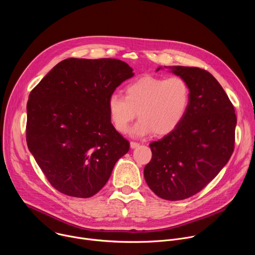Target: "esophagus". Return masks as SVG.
I'll return each instance as SVG.
<instances>
[{"label":"esophagus","instance_id":"obj_1","mask_svg":"<svg viewBox=\"0 0 255 255\" xmlns=\"http://www.w3.org/2000/svg\"><path fill=\"white\" fill-rule=\"evenodd\" d=\"M139 143L138 142H135V141H131L130 142V146H131V148H136V147H138L139 146Z\"/></svg>","mask_w":255,"mask_h":255}]
</instances>
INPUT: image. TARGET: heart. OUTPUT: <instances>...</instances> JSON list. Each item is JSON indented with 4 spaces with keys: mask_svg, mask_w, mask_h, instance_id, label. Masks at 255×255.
<instances>
[{
    "mask_svg": "<svg viewBox=\"0 0 255 255\" xmlns=\"http://www.w3.org/2000/svg\"><path fill=\"white\" fill-rule=\"evenodd\" d=\"M191 102L189 84L179 76H144L125 88V97L112 94L108 99L107 110L113 127L126 133L137 117L133 128L135 135L153 133L169 134L185 119Z\"/></svg>",
    "mask_w": 255,
    "mask_h": 255,
    "instance_id": "1",
    "label": "heart"
}]
</instances>
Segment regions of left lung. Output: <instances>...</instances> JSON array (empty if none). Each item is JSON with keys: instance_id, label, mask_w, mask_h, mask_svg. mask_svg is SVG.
I'll list each match as a JSON object with an SVG mask.
<instances>
[{"instance_id": "obj_1", "label": "left lung", "mask_w": 255, "mask_h": 255, "mask_svg": "<svg viewBox=\"0 0 255 255\" xmlns=\"http://www.w3.org/2000/svg\"><path fill=\"white\" fill-rule=\"evenodd\" d=\"M169 68L189 84L191 102L179 126L149 144L152 158L144 177L159 198L180 201L202 191L226 165L234 151L237 118L227 94L209 71Z\"/></svg>"}]
</instances>
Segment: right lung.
Here are the masks:
<instances>
[{"instance_id": "right-lung-1", "label": "right lung", "mask_w": 255, "mask_h": 255, "mask_svg": "<svg viewBox=\"0 0 255 255\" xmlns=\"http://www.w3.org/2000/svg\"><path fill=\"white\" fill-rule=\"evenodd\" d=\"M132 68L115 58H67L29 95L26 141L50 185L76 198L96 195L130 148L111 124L108 99Z\"/></svg>"}]
</instances>
